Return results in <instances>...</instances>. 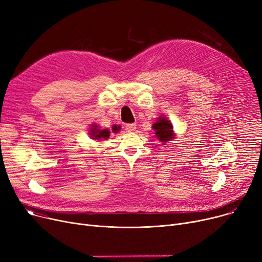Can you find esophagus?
Wrapping results in <instances>:
<instances>
[{
    "mask_svg": "<svg viewBox=\"0 0 262 262\" xmlns=\"http://www.w3.org/2000/svg\"><path fill=\"white\" fill-rule=\"evenodd\" d=\"M125 130L126 132H134V130H136V124H134V123L126 124V125H125Z\"/></svg>",
    "mask_w": 262,
    "mask_h": 262,
    "instance_id": "obj_1",
    "label": "esophagus"
}]
</instances>
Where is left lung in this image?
<instances>
[{"mask_svg": "<svg viewBox=\"0 0 262 262\" xmlns=\"http://www.w3.org/2000/svg\"><path fill=\"white\" fill-rule=\"evenodd\" d=\"M153 128L155 129V134L157 138L161 142H167L170 141L173 138V126L169 120L166 118H159L156 123L153 124Z\"/></svg>", "mask_w": 262, "mask_h": 262, "instance_id": "1", "label": "left lung"}]
</instances>
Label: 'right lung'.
<instances>
[{"label": "right lung", "mask_w": 262, "mask_h": 262, "mask_svg": "<svg viewBox=\"0 0 262 262\" xmlns=\"http://www.w3.org/2000/svg\"><path fill=\"white\" fill-rule=\"evenodd\" d=\"M98 127V125H93V127L91 128V132H90V135H91V137L93 139H95V140H98V139H107L108 137H109V130L108 129H98L96 128ZM113 130H118L117 129V127L115 126V127H113Z\"/></svg>", "instance_id": "add662e5"}]
</instances>
